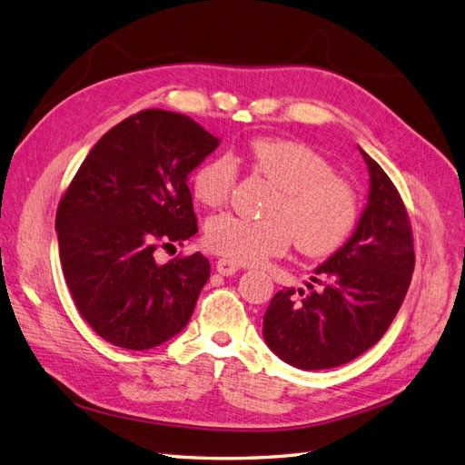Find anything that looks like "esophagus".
Masks as SVG:
<instances>
[{
    "label": "esophagus",
    "mask_w": 465,
    "mask_h": 465,
    "mask_svg": "<svg viewBox=\"0 0 465 465\" xmlns=\"http://www.w3.org/2000/svg\"><path fill=\"white\" fill-rule=\"evenodd\" d=\"M238 270H241V265H238V263L232 262V260H227V258L217 260V272H219L221 275H234Z\"/></svg>",
    "instance_id": "34e87169"
}]
</instances>
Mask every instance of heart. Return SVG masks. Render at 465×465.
Wrapping results in <instances>:
<instances>
[{
    "mask_svg": "<svg viewBox=\"0 0 465 465\" xmlns=\"http://www.w3.org/2000/svg\"><path fill=\"white\" fill-rule=\"evenodd\" d=\"M248 159L279 193L267 205L265 219L234 213L211 217L205 244L215 254L238 263H260L283 254L294 242L304 256H328L355 231L359 193L320 153L291 139L263 137L250 143ZM236 180L238 166L231 154H215L193 173L192 190L203 205L221 207L231 200Z\"/></svg>",
    "mask_w": 465,
    "mask_h": 465,
    "instance_id": "obj_1",
    "label": "heart"
}]
</instances>
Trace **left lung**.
<instances>
[{
  "label": "left lung",
  "instance_id": "8db88e82",
  "mask_svg": "<svg viewBox=\"0 0 465 465\" xmlns=\"http://www.w3.org/2000/svg\"><path fill=\"white\" fill-rule=\"evenodd\" d=\"M361 154L371 192L353 236L318 267L308 291H279L263 314L267 347L302 371L341 367L371 349L411 283L415 250L405 203L380 164Z\"/></svg>",
  "mask_w": 465,
  "mask_h": 465
}]
</instances>
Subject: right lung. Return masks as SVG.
Instances as JSON below:
<instances>
[{"mask_svg":"<svg viewBox=\"0 0 465 465\" xmlns=\"http://www.w3.org/2000/svg\"><path fill=\"white\" fill-rule=\"evenodd\" d=\"M217 147L184 114L142 110L98 139L62 195L55 231L65 283L108 343L153 349L192 318L209 260L195 252L161 265L154 252L198 232L188 174Z\"/></svg>","mask_w":465,"mask_h":465,"instance_id":"1","label":"right lung"}]
</instances>
